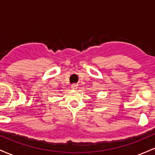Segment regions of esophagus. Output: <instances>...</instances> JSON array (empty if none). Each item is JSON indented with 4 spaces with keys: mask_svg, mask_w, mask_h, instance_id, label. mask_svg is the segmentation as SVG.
Returning <instances> with one entry per match:
<instances>
[{
    "mask_svg": "<svg viewBox=\"0 0 155 155\" xmlns=\"http://www.w3.org/2000/svg\"><path fill=\"white\" fill-rule=\"evenodd\" d=\"M71 88L73 90H76L78 88V85L76 84H74L71 85Z\"/></svg>",
    "mask_w": 155,
    "mask_h": 155,
    "instance_id": "1",
    "label": "esophagus"
}]
</instances>
